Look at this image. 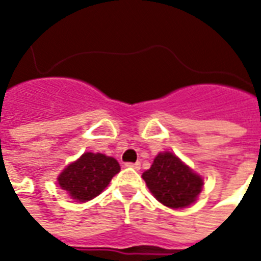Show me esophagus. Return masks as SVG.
I'll list each match as a JSON object with an SVG mask.
<instances>
[{
  "mask_svg": "<svg viewBox=\"0 0 261 261\" xmlns=\"http://www.w3.org/2000/svg\"><path fill=\"white\" fill-rule=\"evenodd\" d=\"M126 167L133 168V169H139L141 168V163H126Z\"/></svg>",
  "mask_w": 261,
  "mask_h": 261,
  "instance_id": "1",
  "label": "esophagus"
}]
</instances>
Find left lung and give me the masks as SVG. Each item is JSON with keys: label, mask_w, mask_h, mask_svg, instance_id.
Here are the masks:
<instances>
[{"label": "left lung", "mask_w": 261, "mask_h": 261, "mask_svg": "<svg viewBox=\"0 0 261 261\" xmlns=\"http://www.w3.org/2000/svg\"><path fill=\"white\" fill-rule=\"evenodd\" d=\"M142 177L155 199L171 208L190 206L202 191L200 176L169 151L160 153Z\"/></svg>", "instance_id": "obj_1"}]
</instances>
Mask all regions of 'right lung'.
<instances>
[{"label": "right lung", "mask_w": 261, "mask_h": 261, "mask_svg": "<svg viewBox=\"0 0 261 261\" xmlns=\"http://www.w3.org/2000/svg\"><path fill=\"white\" fill-rule=\"evenodd\" d=\"M119 171L118 161L112 157L85 153L59 174L58 182L77 202H87L102 192Z\"/></svg>", "instance_id": "obj_1"}]
</instances>
